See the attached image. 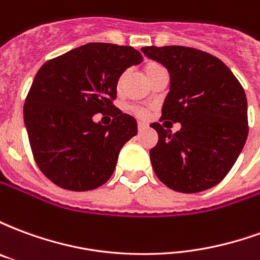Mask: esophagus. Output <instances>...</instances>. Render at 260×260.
Listing matches in <instances>:
<instances>
[{
    "label": "esophagus",
    "instance_id": "obj_1",
    "mask_svg": "<svg viewBox=\"0 0 260 260\" xmlns=\"http://www.w3.org/2000/svg\"><path fill=\"white\" fill-rule=\"evenodd\" d=\"M147 128H149V125L145 124V122H138V129H139V132L147 129Z\"/></svg>",
    "mask_w": 260,
    "mask_h": 260
}]
</instances>
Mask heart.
<instances>
[{"instance_id":"1","label":"heart","mask_w":260,"mask_h":260,"mask_svg":"<svg viewBox=\"0 0 260 260\" xmlns=\"http://www.w3.org/2000/svg\"><path fill=\"white\" fill-rule=\"evenodd\" d=\"M161 71H164L163 67L160 64H157V62H147L145 67H143V72H145V75H146V78L149 80L152 79L154 75H157L158 72H161ZM125 72L124 74H121L118 76V79H117V83H115V87L117 89H121L122 87V83H124V79H125ZM132 111L136 114V115H139V117H145L146 115V110H143V108H139V107H132Z\"/></svg>"}]
</instances>
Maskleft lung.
<instances>
[{"mask_svg": "<svg viewBox=\"0 0 260 260\" xmlns=\"http://www.w3.org/2000/svg\"><path fill=\"white\" fill-rule=\"evenodd\" d=\"M142 53L170 74L161 121L181 124L175 134L164 128L165 122L164 127L150 125L158 134L157 145L150 150L157 178L184 193L217 185L233 169L248 136L242 86L223 61L196 48L150 46Z\"/></svg>", "mask_w": 260, "mask_h": 260, "instance_id": "8db88e82", "label": "left lung"}]
</instances>
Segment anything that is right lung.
Instances as JSON below:
<instances>
[{
	"instance_id": "add662e5",
	"label": "right lung",
	"mask_w": 260,
	"mask_h": 260,
	"mask_svg": "<svg viewBox=\"0 0 260 260\" xmlns=\"http://www.w3.org/2000/svg\"><path fill=\"white\" fill-rule=\"evenodd\" d=\"M142 59L129 46L89 43L39 69L23 119L36 164L55 185L90 191L113 175L119 150L138 134L136 119L113 104L115 83L125 69ZM97 112H111L113 122L94 123Z\"/></svg>"
}]
</instances>
